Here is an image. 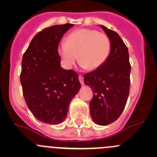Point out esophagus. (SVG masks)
Wrapping results in <instances>:
<instances>
[{"label":"esophagus","mask_w":157,"mask_h":157,"mask_svg":"<svg viewBox=\"0 0 157 157\" xmlns=\"http://www.w3.org/2000/svg\"><path fill=\"white\" fill-rule=\"evenodd\" d=\"M79 80H80L81 84H83V83H84V81H83V77L82 74H79Z\"/></svg>","instance_id":"esophagus-1"}]
</instances>
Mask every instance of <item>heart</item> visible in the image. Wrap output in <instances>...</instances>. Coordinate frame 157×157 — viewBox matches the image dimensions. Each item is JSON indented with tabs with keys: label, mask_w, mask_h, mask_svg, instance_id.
Here are the masks:
<instances>
[{
	"label": "heart",
	"mask_w": 157,
	"mask_h": 157,
	"mask_svg": "<svg viewBox=\"0 0 157 157\" xmlns=\"http://www.w3.org/2000/svg\"><path fill=\"white\" fill-rule=\"evenodd\" d=\"M112 50L109 37L97 29H83L71 32L58 48V53L64 65L71 68L77 60L87 71L102 67L108 60Z\"/></svg>",
	"instance_id": "1"
}]
</instances>
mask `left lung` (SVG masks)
I'll return each mask as SVG.
<instances>
[{
	"instance_id": "1",
	"label": "left lung",
	"mask_w": 157,
	"mask_h": 157,
	"mask_svg": "<svg viewBox=\"0 0 157 157\" xmlns=\"http://www.w3.org/2000/svg\"><path fill=\"white\" fill-rule=\"evenodd\" d=\"M112 43V50L105 64L84 74V83L93 90L90 102V115L99 125L116 121L122 113L130 90L128 49L116 32L101 26Z\"/></svg>"
}]
</instances>
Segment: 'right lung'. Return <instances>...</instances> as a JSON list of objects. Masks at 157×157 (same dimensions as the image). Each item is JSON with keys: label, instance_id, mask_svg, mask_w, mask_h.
<instances>
[{"label": "right lung", "instance_id": "right-lung-1", "mask_svg": "<svg viewBox=\"0 0 157 157\" xmlns=\"http://www.w3.org/2000/svg\"><path fill=\"white\" fill-rule=\"evenodd\" d=\"M71 23L55 25L33 37L22 59L20 82L28 108L48 124L62 122L70 102L80 89L78 74L60 66L58 46Z\"/></svg>", "mask_w": 157, "mask_h": 157}]
</instances>
